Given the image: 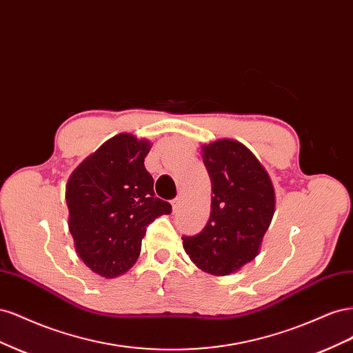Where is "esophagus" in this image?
Returning <instances> with one entry per match:
<instances>
[{
  "label": "esophagus",
  "mask_w": 353,
  "mask_h": 353,
  "mask_svg": "<svg viewBox=\"0 0 353 353\" xmlns=\"http://www.w3.org/2000/svg\"><path fill=\"white\" fill-rule=\"evenodd\" d=\"M179 206H181V199H179V197H176V199H174V200H172V208H174V212H176V210L179 209Z\"/></svg>",
  "instance_id": "obj_1"
}]
</instances>
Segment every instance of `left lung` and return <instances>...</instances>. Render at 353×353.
<instances>
[{
    "label": "left lung",
    "instance_id": "left-lung-1",
    "mask_svg": "<svg viewBox=\"0 0 353 353\" xmlns=\"http://www.w3.org/2000/svg\"><path fill=\"white\" fill-rule=\"evenodd\" d=\"M212 183L210 216L197 236L183 244L197 268L228 275L256 258L274 216L272 181L248 147L236 140L201 147Z\"/></svg>",
    "mask_w": 353,
    "mask_h": 353
}]
</instances>
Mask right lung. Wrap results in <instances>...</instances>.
Instances as JSON below:
<instances>
[{
	"label": "right lung",
	"instance_id": "right-lung-1",
	"mask_svg": "<svg viewBox=\"0 0 353 353\" xmlns=\"http://www.w3.org/2000/svg\"><path fill=\"white\" fill-rule=\"evenodd\" d=\"M152 144L117 134L73 170L66 185L69 231L88 268L104 279L137 262L148 223L172 206L154 197L144 159Z\"/></svg>",
	"mask_w": 353,
	"mask_h": 353
}]
</instances>
